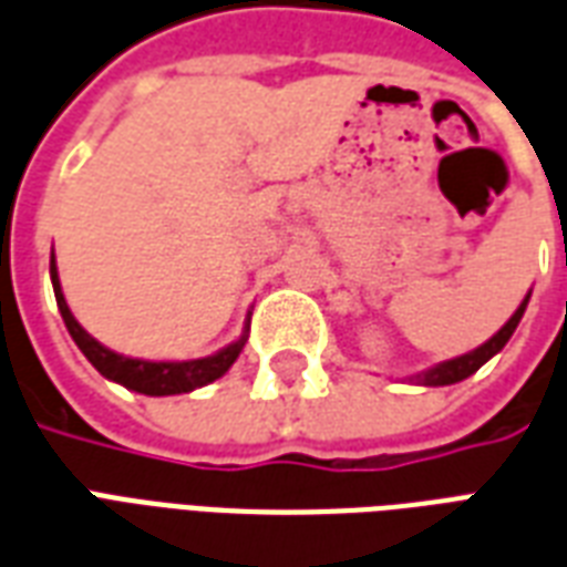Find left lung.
<instances>
[{
  "instance_id": "left-lung-1",
  "label": "left lung",
  "mask_w": 567,
  "mask_h": 567,
  "mask_svg": "<svg viewBox=\"0 0 567 567\" xmlns=\"http://www.w3.org/2000/svg\"><path fill=\"white\" fill-rule=\"evenodd\" d=\"M532 296V292H528ZM528 296L523 299V305L516 308L514 317L507 320V323L498 329V332L486 341V344H481L477 350H471V353H462V357L456 359H447V362H437V365H432V369L420 371V374H414L411 380H416V383H423V386H450V383H458V380L471 378L474 371L481 369L483 362H489V359L502 350L507 341H511V334L516 332V326H519V320H523V313H526V305H528Z\"/></svg>"
}]
</instances>
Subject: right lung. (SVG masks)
I'll list each match as a JSON object with an SVG mask.
<instances>
[{
    "instance_id": "1",
    "label": "right lung",
    "mask_w": 567,
    "mask_h": 567,
    "mask_svg": "<svg viewBox=\"0 0 567 567\" xmlns=\"http://www.w3.org/2000/svg\"><path fill=\"white\" fill-rule=\"evenodd\" d=\"M51 284L53 296H56V308L63 313L65 329L72 334L74 344L81 347V353L93 362V369H96L102 378L114 380V383H120V386H126V390L132 392H142V395H181V392H193L198 390V386H205V383H214V380L223 378L226 371L233 369V362L244 350V341H247V329H244V334L238 341L217 350L214 357L187 359V362H147V359L120 357V353L109 350L105 344H99L96 338L74 320V313L69 311V305H65L63 287H60V275H56V259H53V256ZM247 323H250V320H247Z\"/></svg>"
}]
</instances>
